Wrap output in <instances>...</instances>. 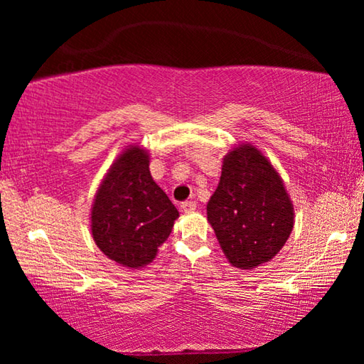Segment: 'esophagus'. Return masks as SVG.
<instances>
[{
    "label": "esophagus",
    "instance_id": "esophagus-1",
    "mask_svg": "<svg viewBox=\"0 0 364 364\" xmlns=\"http://www.w3.org/2000/svg\"><path fill=\"white\" fill-rule=\"evenodd\" d=\"M196 207H197L196 200H184L181 204L183 212H193V210H196Z\"/></svg>",
    "mask_w": 364,
    "mask_h": 364
}]
</instances>
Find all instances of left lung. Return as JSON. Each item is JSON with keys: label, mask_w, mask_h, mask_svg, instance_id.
<instances>
[{"label": "left lung", "mask_w": 364, "mask_h": 364, "mask_svg": "<svg viewBox=\"0 0 364 364\" xmlns=\"http://www.w3.org/2000/svg\"><path fill=\"white\" fill-rule=\"evenodd\" d=\"M207 218L231 264L252 269L286 244L294 228V207L268 159L244 144L225 157Z\"/></svg>", "instance_id": "left-lung-1"}]
</instances>
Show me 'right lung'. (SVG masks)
Masks as SVG:
<instances>
[{"mask_svg":"<svg viewBox=\"0 0 364 364\" xmlns=\"http://www.w3.org/2000/svg\"><path fill=\"white\" fill-rule=\"evenodd\" d=\"M176 207L152 180L149 156L130 147L112 165L97 189L91 232L110 260L128 268L144 267L167 241Z\"/></svg>","mask_w":364,"mask_h":364,"instance_id":"1","label":"right lung"}]
</instances>
